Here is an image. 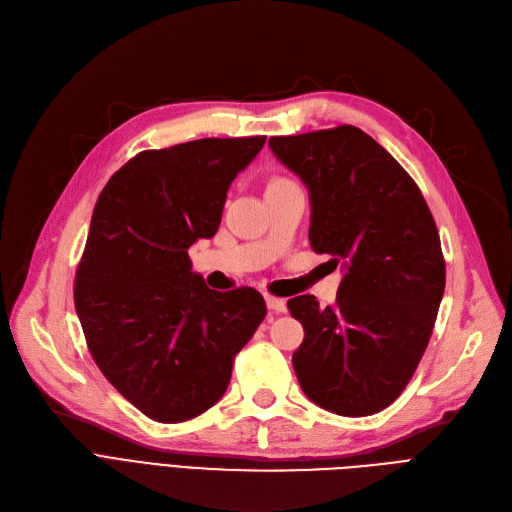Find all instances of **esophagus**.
<instances>
[{
    "mask_svg": "<svg viewBox=\"0 0 512 512\" xmlns=\"http://www.w3.org/2000/svg\"><path fill=\"white\" fill-rule=\"evenodd\" d=\"M265 303L267 309L274 311V313H286V301L280 297H272V294H265Z\"/></svg>",
    "mask_w": 512,
    "mask_h": 512,
    "instance_id": "34e87169",
    "label": "esophagus"
}]
</instances>
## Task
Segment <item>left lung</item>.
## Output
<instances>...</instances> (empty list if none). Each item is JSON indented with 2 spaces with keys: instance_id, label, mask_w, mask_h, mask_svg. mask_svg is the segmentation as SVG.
Returning <instances> with one entry per match:
<instances>
[{
  "instance_id": "1",
  "label": "left lung",
  "mask_w": 512,
  "mask_h": 512,
  "mask_svg": "<svg viewBox=\"0 0 512 512\" xmlns=\"http://www.w3.org/2000/svg\"><path fill=\"white\" fill-rule=\"evenodd\" d=\"M309 188V240L342 265L334 305L288 301L305 340L292 355L303 392L342 417L380 413L400 396L432 336L446 284L440 234L419 186L357 126L272 137Z\"/></svg>"
}]
</instances>
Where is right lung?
<instances>
[{
    "instance_id": "right-lung-1",
    "label": "right lung",
    "mask_w": 512,
    "mask_h": 512,
    "mask_svg": "<svg viewBox=\"0 0 512 512\" xmlns=\"http://www.w3.org/2000/svg\"><path fill=\"white\" fill-rule=\"evenodd\" d=\"M265 137L141 151L101 191L74 282L101 373L143 415L180 423L218 402L265 317L255 288H207L188 247L211 238L226 193Z\"/></svg>"
}]
</instances>
